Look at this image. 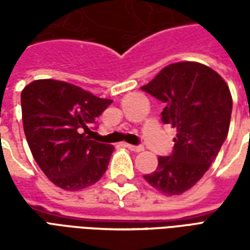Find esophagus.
I'll return each mask as SVG.
<instances>
[{"label": "esophagus", "mask_w": 250, "mask_h": 250, "mask_svg": "<svg viewBox=\"0 0 250 250\" xmlns=\"http://www.w3.org/2000/svg\"><path fill=\"white\" fill-rule=\"evenodd\" d=\"M125 146L127 147L128 150H131V151H134V152H141L145 150L142 146H134V145H128V143H125Z\"/></svg>", "instance_id": "34e87169"}]
</instances>
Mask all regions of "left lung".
<instances>
[{
  "mask_svg": "<svg viewBox=\"0 0 250 250\" xmlns=\"http://www.w3.org/2000/svg\"><path fill=\"white\" fill-rule=\"evenodd\" d=\"M141 88L165 104L162 122L177 130L173 154L158 158L145 179L165 195H179L204 177L228 136L230 89L214 69L195 62L165 66Z\"/></svg>",
  "mask_w": 250,
  "mask_h": 250,
  "instance_id": "1",
  "label": "left lung"
}]
</instances>
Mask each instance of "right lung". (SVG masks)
<instances>
[{"label":"right lung","mask_w":250,"mask_h":250,"mask_svg":"<svg viewBox=\"0 0 250 250\" xmlns=\"http://www.w3.org/2000/svg\"><path fill=\"white\" fill-rule=\"evenodd\" d=\"M111 103L60 80L41 79L25 85V136L39 167L56 186L77 191L103 177L115 147L88 135L89 125Z\"/></svg>","instance_id":"right-lung-1"}]
</instances>
